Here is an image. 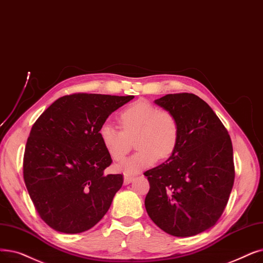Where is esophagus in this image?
I'll return each mask as SVG.
<instances>
[{
    "instance_id": "34e87169",
    "label": "esophagus",
    "mask_w": 263,
    "mask_h": 263,
    "mask_svg": "<svg viewBox=\"0 0 263 263\" xmlns=\"http://www.w3.org/2000/svg\"><path fill=\"white\" fill-rule=\"evenodd\" d=\"M134 180V177L133 176H130L128 174H124L123 175V184L124 185H128L130 184V182H132Z\"/></svg>"
}]
</instances>
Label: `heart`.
I'll use <instances>...</instances> for the list:
<instances>
[{
    "instance_id": "b5f03b06",
    "label": "heart",
    "mask_w": 263,
    "mask_h": 263,
    "mask_svg": "<svg viewBox=\"0 0 263 263\" xmlns=\"http://www.w3.org/2000/svg\"><path fill=\"white\" fill-rule=\"evenodd\" d=\"M121 129L109 121L99 128V136L109 156L120 161L128 155L132 140L138 147L131 158L119 164L125 173L153 165L158 158L167 159L175 152L179 139V125L173 112L158 109L145 100L135 101L118 115Z\"/></svg>"
}]
</instances>
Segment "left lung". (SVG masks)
I'll return each mask as SVG.
<instances>
[{
  "label": "left lung",
  "instance_id": "left-lung-1",
  "mask_svg": "<svg viewBox=\"0 0 263 263\" xmlns=\"http://www.w3.org/2000/svg\"><path fill=\"white\" fill-rule=\"evenodd\" d=\"M173 112L179 125L175 152L144 173L149 181L145 208L164 232L187 237L218 221L234 182L230 135L210 105L192 93L155 101Z\"/></svg>",
  "mask_w": 263,
  "mask_h": 263
}]
</instances>
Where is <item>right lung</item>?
<instances>
[{
  "label": "right lung",
  "instance_id": "add662e5",
  "mask_svg": "<svg viewBox=\"0 0 263 263\" xmlns=\"http://www.w3.org/2000/svg\"><path fill=\"white\" fill-rule=\"evenodd\" d=\"M134 97L64 96L33 124L24 156V178L41 218L53 230L81 233L107 213L121 174H105L111 158L100 125Z\"/></svg>",
  "mask_w": 263,
  "mask_h": 263
}]
</instances>
